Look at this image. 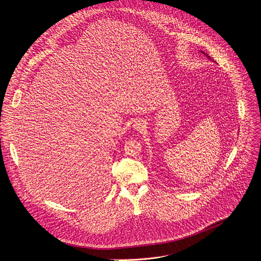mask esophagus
I'll list each match as a JSON object with an SVG mask.
<instances>
[{
    "mask_svg": "<svg viewBox=\"0 0 261 261\" xmlns=\"http://www.w3.org/2000/svg\"><path fill=\"white\" fill-rule=\"evenodd\" d=\"M133 126H134V128H136L137 130H140V129H142V128L145 126V124H144L143 121L138 120V121H135V123H134Z\"/></svg>",
    "mask_w": 261,
    "mask_h": 261,
    "instance_id": "1",
    "label": "esophagus"
}]
</instances>
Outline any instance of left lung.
Returning a JSON list of instances; mask_svg holds the SVG:
<instances>
[{"label": "left lung", "instance_id": "8db88e82", "mask_svg": "<svg viewBox=\"0 0 261 261\" xmlns=\"http://www.w3.org/2000/svg\"><path fill=\"white\" fill-rule=\"evenodd\" d=\"M201 53H202V54H203V55H205V56H206V57H207V59H211V58H210V57H208V56H207V55H206V54H205V53H204V51H201Z\"/></svg>", "mask_w": 261, "mask_h": 261}]
</instances>
